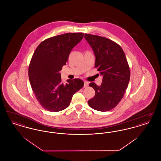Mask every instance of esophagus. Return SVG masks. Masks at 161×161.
I'll return each mask as SVG.
<instances>
[{
	"label": "esophagus",
	"mask_w": 161,
	"mask_h": 161,
	"mask_svg": "<svg viewBox=\"0 0 161 161\" xmlns=\"http://www.w3.org/2000/svg\"><path fill=\"white\" fill-rule=\"evenodd\" d=\"M88 85H89V83H88V82H87V81H84V87H87L88 86Z\"/></svg>",
	"instance_id": "obj_1"
}]
</instances>
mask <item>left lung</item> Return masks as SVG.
I'll return each instance as SVG.
<instances>
[{
    "mask_svg": "<svg viewBox=\"0 0 161 161\" xmlns=\"http://www.w3.org/2000/svg\"><path fill=\"white\" fill-rule=\"evenodd\" d=\"M84 38L95 54V67L103 75L100 86L89 84L95 95L88 101L89 106L98 111H109L123 98L130 80L125 55L121 46L108 38L89 34H85Z\"/></svg>",
    "mask_w": 161,
    "mask_h": 161,
    "instance_id": "8db88e82",
    "label": "left lung"
}]
</instances>
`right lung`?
<instances>
[{
  "instance_id": "add662e5",
  "label": "right lung",
  "mask_w": 161,
  "mask_h": 161,
  "mask_svg": "<svg viewBox=\"0 0 161 161\" xmlns=\"http://www.w3.org/2000/svg\"><path fill=\"white\" fill-rule=\"evenodd\" d=\"M84 34L66 33L47 38L36 48L31 58L28 75L31 87L40 105L57 112L68 107L72 96L84 86L79 78L61 82L60 71L69 54L83 38Z\"/></svg>"
}]
</instances>
